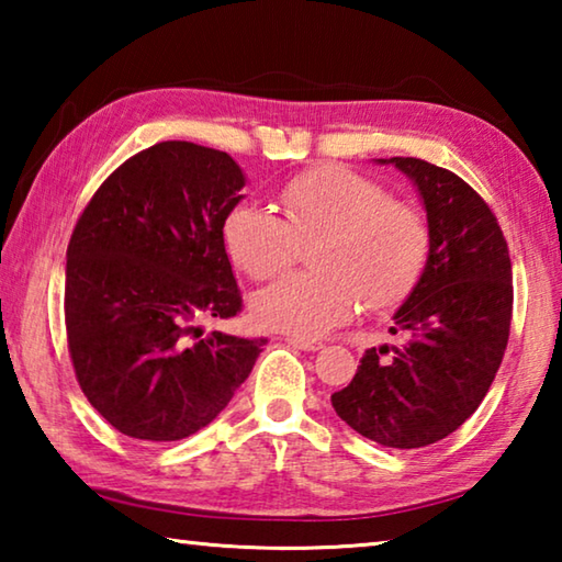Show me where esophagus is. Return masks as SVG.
Returning a JSON list of instances; mask_svg holds the SVG:
<instances>
[{
  "instance_id": "1",
  "label": "esophagus",
  "mask_w": 562,
  "mask_h": 562,
  "mask_svg": "<svg viewBox=\"0 0 562 562\" xmlns=\"http://www.w3.org/2000/svg\"><path fill=\"white\" fill-rule=\"evenodd\" d=\"M284 341H288L290 347L302 349V351H319L322 347H325V345H322V341H317V339H302V337H288Z\"/></svg>"
}]
</instances>
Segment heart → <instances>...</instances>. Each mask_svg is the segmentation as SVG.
<instances>
[{"label":"heart","instance_id":"b5f03b06","mask_svg":"<svg viewBox=\"0 0 562 562\" xmlns=\"http://www.w3.org/2000/svg\"><path fill=\"white\" fill-rule=\"evenodd\" d=\"M282 217L237 203L223 217L227 258L252 280L292 268L300 245H312L317 272H294L255 294L262 327L292 337H322L355 315L394 307L422 280L429 225L414 205L394 201L372 178L341 166L312 168L280 190Z\"/></svg>","mask_w":562,"mask_h":562}]
</instances>
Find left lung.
I'll return each mask as SVG.
<instances>
[{
  "instance_id": "left-lung-1",
  "label": "left lung",
  "mask_w": 562,
  "mask_h": 562,
  "mask_svg": "<svg viewBox=\"0 0 562 562\" xmlns=\"http://www.w3.org/2000/svg\"><path fill=\"white\" fill-rule=\"evenodd\" d=\"M392 164L424 198L429 260L394 315L404 345L389 359V347L367 349L331 406L367 439L422 449L459 429L496 379L510 335L513 270L496 215L463 178L422 158Z\"/></svg>"
}]
</instances>
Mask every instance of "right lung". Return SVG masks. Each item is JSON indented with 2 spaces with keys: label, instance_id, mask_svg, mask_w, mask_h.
<instances>
[{
  "label": "right lung",
  "instance_id": "add662e5",
  "mask_svg": "<svg viewBox=\"0 0 562 562\" xmlns=\"http://www.w3.org/2000/svg\"><path fill=\"white\" fill-rule=\"evenodd\" d=\"M243 186L225 150L164 140L113 170L76 221L64 288L74 374L131 439L201 431L268 341L198 327L243 310L221 237Z\"/></svg>",
  "mask_w": 562,
  "mask_h": 562
}]
</instances>
